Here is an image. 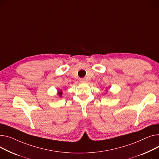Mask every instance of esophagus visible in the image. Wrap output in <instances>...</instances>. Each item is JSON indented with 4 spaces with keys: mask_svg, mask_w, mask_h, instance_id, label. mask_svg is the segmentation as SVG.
Masks as SVG:
<instances>
[{
    "mask_svg": "<svg viewBox=\"0 0 159 159\" xmlns=\"http://www.w3.org/2000/svg\"><path fill=\"white\" fill-rule=\"evenodd\" d=\"M80 82L81 83H86V80L85 79H80Z\"/></svg>",
    "mask_w": 159,
    "mask_h": 159,
    "instance_id": "esophagus-1",
    "label": "esophagus"
}]
</instances>
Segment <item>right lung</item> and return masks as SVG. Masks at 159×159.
Returning <instances> with one entry per match:
<instances>
[{"mask_svg":"<svg viewBox=\"0 0 159 159\" xmlns=\"http://www.w3.org/2000/svg\"><path fill=\"white\" fill-rule=\"evenodd\" d=\"M58 95L60 97H62V90H59V91H58Z\"/></svg>","mask_w":159,"mask_h":159,"instance_id":"obj_1","label":"right lung"}]
</instances>
